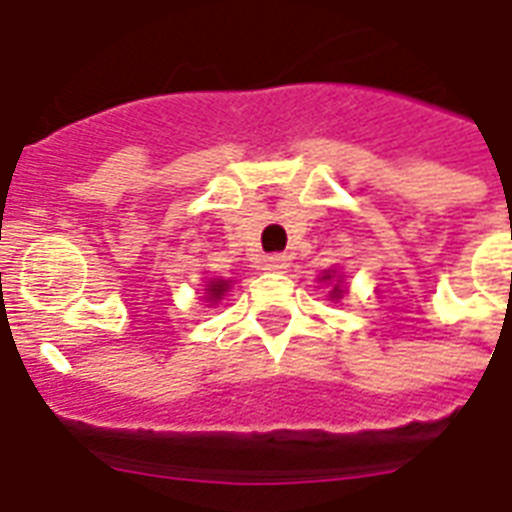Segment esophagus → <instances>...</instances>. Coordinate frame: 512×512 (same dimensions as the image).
<instances>
[{
	"label": "esophagus",
	"mask_w": 512,
	"mask_h": 512,
	"mask_svg": "<svg viewBox=\"0 0 512 512\" xmlns=\"http://www.w3.org/2000/svg\"><path fill=\"white\" fill-rule=\"evenodd\" d=\"M268 271H285L287 268V255H268L266 257Z\"/></svg>",
	"instance_id": "esophagus-1"
}]
</instances>
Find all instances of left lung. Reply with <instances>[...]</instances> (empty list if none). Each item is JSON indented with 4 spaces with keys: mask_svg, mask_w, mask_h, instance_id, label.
<instances>
[{
    "mask_svg": "<svg viewBox=\"0 0 512 512\" xmlns=\"http://www.w3.org/2000/svg\"><path fill=\"white\" fill-rule=\"evenodd\" d=\"M325 279H328V276H325ZM344 293V290H342V287H339V285H336V287H333V298H339V295H342Z\"/></svg>",
    "mask_w": 512,
    "mask_h": 512,
    "instance_id": "left-lung-1",
    "label": "left lung"
}]
</instances>
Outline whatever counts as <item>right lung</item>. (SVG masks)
<instances>
[{"label": "right lung", "mask_w": 512, "mask_h": 512, "mask_svg": "<svg viewBox=\"0 0 512 512\" xmlns=\"http://www.w3.org/2000/svg\"><path fill=\"white\" fill-rule=\"evenodd\" d=\"M225 290H227L225 279H219V282H211V285H208V295H211V298H219Z\"/></svg>", "instance_id": "right-lung-1"}]
</instances>
